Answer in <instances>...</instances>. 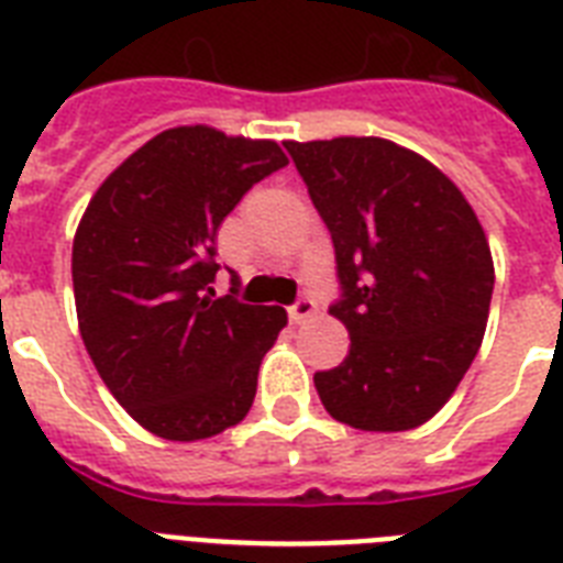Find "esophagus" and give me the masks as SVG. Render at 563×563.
<instances>
[{
  "label": "esophagus",
  "mask_w": 563,
  "mask_h": 563,
  "mask_svg": "<svg viewBox=\"0 0 563 563\" xmlns=\"http://www.w3.org/2000/svg\"><path fill=\"white\" fill-rule=\"evenodd\" d=\"M316 312H318L316 300H312V298H300L298 303H291V307H289L291 324H307L309 318L316 316Z\"/></svg>",
  "instance_id": "esophagus-1"
}]
</instances>
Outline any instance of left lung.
<instances>
[{"label": "left lung", "mask_w": 563, "mask_h": 563, "mask_svg": "<svg viewBox=\"0 0 563 563\" xmlns=\"http://www.w3.org/2000/svg\"><path fill=\"white\" fill-rule=\"evenodd\" d=\"M335 247L351 333L316 388L339 423L402 432L441 411L479 351L494 260L476 212L411 148L383 136L286 143Z\"/></svg>", "instance_id": "1"}]
</instances>
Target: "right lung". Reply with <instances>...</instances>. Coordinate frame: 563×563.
I'll return each mask as SVG.
<instances>
[{"mask_svg": "<svg viewBox=\"0 0 563 563\" xmlns=\"http://www.w3.org/2000/svg\"><path fill=\"white\" fill-rule=\"evenodd\" d=\"M286 163L274 140L169 128L110 172L78 221L84 347L119 406L157 438L219 435L254 402L260 362L289 318L216 298V230Z\"/></svg>", "mask_w": 563, "mask_h": 563, "instance_id": "1", "label": "right lung"}]
</instances>
